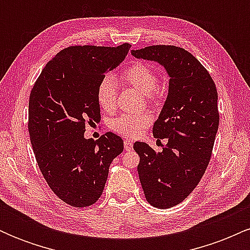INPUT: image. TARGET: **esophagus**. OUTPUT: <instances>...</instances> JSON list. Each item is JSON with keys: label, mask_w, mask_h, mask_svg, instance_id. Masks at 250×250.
<instances>
[{"label": "esophagus", "mask_w": 250, "mask_h": 250, "mask_svg": "<svg viewBox=\"0 0 250 250\" xmlns=\"http://www.w3.org/2000/svg\"><path fill=\"white\" fill-rule=\"evenodd\" d=\"M123 146H125V150H131L133 149V142L130 140H125Z\"/></svg>", "instance_id": "1"}]
</instances>
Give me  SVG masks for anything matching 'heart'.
Here are the masks:
<instances>
[{
    "instance_id": "b5f03b06",
    "label": "heart",
    "mask_w": 250,
    "mask_h": 250,
    "mask_svg": "<svg viewBox=\"0 0 250 250\" xmlns=\"http://www.w3.org/2000/svg\"><path fill=\"white\" fill-rule=\"evenodd\" d=\"M120 80L125 84L130 85L147 95L149 100H154L155 89L159 84L157 71L151 65L143 62H136L125 68L120 75ZM97 103L107 113H111L116 107L117 87L116 82L110 76L104 77L97 85L96 90ZM153 117L148 113L139 114H123L113 119L109 123V127L115 133L135 139L150 125Z\"/></svg>"
}]
</instances>
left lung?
Wrapping results in <instances>:
<instances>
[{"instance_id":"8db88e82","label":"left lung","mask_w":250,"mask_h":250,"mask_svg":"<svg viewBox=\"0 0 250 250\" xmlns=\"http://www.w3.org/2000/svg\"><path fill=\"white\" fill-rule=\"evenodd\" d=\"M136 59L163 65L169 79L168 96L153 135L167 139L161 153L135 142L137 166L146 199L161 209L179 205L202 179L219 128L216 85L199 60L175 45H150L131 50Z\"/></svg>"}]
</instances>
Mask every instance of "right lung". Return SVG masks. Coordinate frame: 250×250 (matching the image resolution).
Listing matches in <instances>:
<instances>
[{
    "label": "right lung",
    "mask_w": 250,
    "mask_h": 250,
    "mask_svg": "<svg viewBox=\"0 0 250 250\" xmlns=\"http://www.w3.org/2000/svg\"><path fill=\"white\" fill-rule=\"evenodd\" d=\"M131 45H73L60 51L37 77L29 97L28 130L37 165L63 202L82 208L101 197L109 166L123 151L116 134L84 139L85 125L101 120L96 90Z\"/></svg>",
    "instance_id": "right-lung-1"
}]
</instances>
